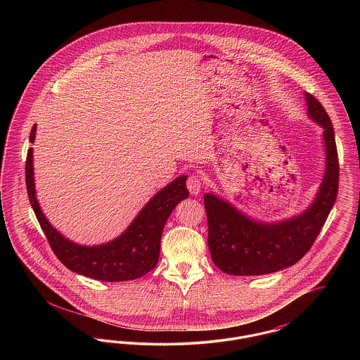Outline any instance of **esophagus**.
I'll list each match as a JSON object with an SVG mask.
<instances>
[{"label": "esophagus", "mask_w": 360, "mask_h": 360, "mask_svg": "<svg viewBox=\"0 0 360 360\" xmlns=\"http://www.w3.org/2000/svg\"><path fill=\"white\" fill-rule=\"evenodd\" d=\"M188 188L191 195H197L201 191V179L197 175L188 176Z\"/></svg>", "instance_id": "34e87169"}]
</instances>
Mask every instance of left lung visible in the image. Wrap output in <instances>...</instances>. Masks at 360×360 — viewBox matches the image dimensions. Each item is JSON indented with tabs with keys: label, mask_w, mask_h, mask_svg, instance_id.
I'll list each match as a JSON object with an SVG mask.
<instances>
[{
	"label": "left lung",
	"mask_w": 360,
	"mask_h": 360,
	"mask_svg": "<svg viewBox=\"0 0 360 360\" xmlns=\"http://www.w3.org/2000/svg\"><path fill=\"white\" fill-rule=\"evenodd\" d=\"M305 101L309 119L323 128L326 170L314 200L302 213L279 221H260L213 193L204 195L210 257L226 274H271L295 264L313 245L335 205L339 159L333 125L311 94L305 93Z\"/></svg>",
	"instance_id": "left-lung-1"
}]
</instances>
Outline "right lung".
<instances>
[{
    "mask_svg": "<svg viewBox=\"0 0 360 360\" xmlns=\"http://www.w3.org/2000/svg\"><path fill=\"white\" fill-rule=\"evenodd\" d=\"M34 136L36 124L31 131V143H34ZM186 179L188 175H181L160 188L116 239L98 245H84L63 236L44 216L36 198L34 148L28 150L25 163L30 202L53 254L71 271L105 282L136 279L154 269L159 259L165 224L174 207L188 197Z\"/></svg>",
    "mask_w": 360,
    "mask_h": 360,
    "instance_id": "add662e5",
    "label": "right lung"
}]
</instances>
